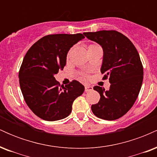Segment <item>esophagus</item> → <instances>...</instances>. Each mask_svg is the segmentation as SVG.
<instances>
[{"instance_id":"34e87169","label":"esophagus","mask_w":157,"mask_h":157,"mask_svg":"<svg viewBox=\"0 0 157 157\" xmlns=\"http://www.w3.org/2000/svg\"><path fill=\"white\" fill-rule=\"evenodd\" d=\"M93 90V87L91 86H85V91L87 92V91H91Z\"/></svg>"}]
</instances>
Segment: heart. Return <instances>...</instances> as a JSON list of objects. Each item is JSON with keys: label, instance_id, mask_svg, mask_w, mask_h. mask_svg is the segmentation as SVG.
I'll list each match as a JSON object with an SVG mask.
<instances>
[{"label": "heart", "instance_id": "obj_1", "mask_svg": "<svg viewBox=\"0 0 157 157\" xmlns=\"http://www.w3.org/2000/svg\"><path fill=\"white\" fill-rule=\"evenodd\" d=\"M94 46H96V45H90V46H89V48H91V47H94ZM69 52H68V56H69Z\"/></svg>", "mask_w": 157, "mask_h": 157}]
</instances>
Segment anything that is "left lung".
Wrapping results in <instances>:
<instances>
[{"instance_id":"8db88e82","label":"left lung","mask_w":157,"mask_h":157,"mask_svg":"<svg viewBox=\"0 0 157 157\" xmlns=\"http://www.w3.org/2000/svg\"><path fill=\"white\" fill-rule=\"evenodd\" d=\"M88 39L102 46L103 59L100 71L103 79L109 78L110 89L96 86L100 94L98 103L91 105L97 117L114 120L125 115L137 98L143 80V67L140 55L126 36L114 30L84 32Z\"/></svg>"}]
</instances>
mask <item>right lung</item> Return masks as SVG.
I'll list each match as a JSON object with an SVG mask.
<instances>
[{"instance_id": "add662e5", "label": "right lung", "mask_w": 157, "mask_h": 157, "mask_svg": "<svg viewBox=\"0 0 157 157\" xmlns=\"http://www.w3.org/2000/svg\"><path fill=\"white\" fill-rule=\"evenodd\" d=\"M85 38L82 34L46 35L28 50L19 71V82L27 105L40 118L56 121L67 117L74 100L84 92L77 80L61 86L54 75L63 69L68 52Z\"/></svg>"}]
</instances>
